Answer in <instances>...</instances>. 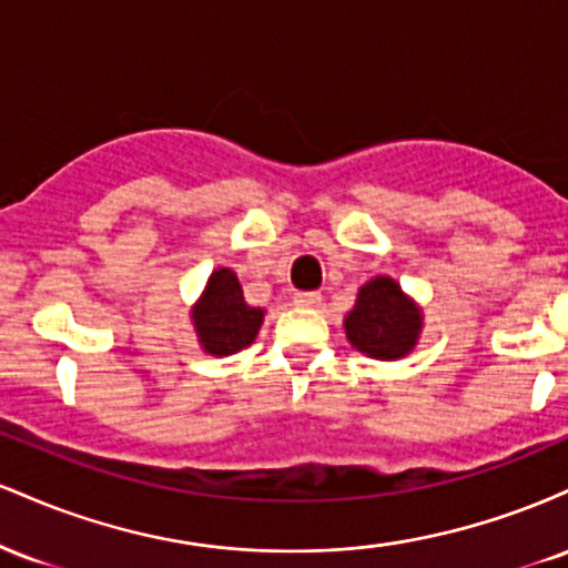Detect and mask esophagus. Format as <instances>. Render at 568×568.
Here are the masks:
<instances>
[{"mask_svg":"<svg viewBox=\"0 0 568 568\" xmlns=\"http://www.w3.org/2000/svg\"><path fill=\"white\" fill-rule=\"evenodd\" d=\"M293 302H296V306H317L323 302V296L317 291H298Z\"/></svg>","mask_w":568,"mask_h":568,"instance_id":"obj_1","label":"esophagus"}]
</instances>
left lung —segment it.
Segmentation results:
<instances>
[{
  "label": "left lung",
  "mask_w": 568,
  "mask_h": 568,
  "mask_svg": "<svg viewBox=\"0 0 568 568\" xmlns=\"http://www.w3.org/2000/svg\"><path fill=\"white\" fill-rule=\"evenodd\" d=\"M344 323L352 347L379 361H395L410 352L422 328L419 310L389 277H376L363 285L355 310Z\"/></svg>",
  "instance_id": "left-lung-1"
}]
</instances>
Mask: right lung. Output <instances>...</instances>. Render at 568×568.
Segmentation results:
<instances>
[{"mask_svg":"<svg viewBox=\"0 0 568 568\" xmlns=\"http://www.w3.org/2000/svg\"><path fill=\"white\" fill-rule=\"evenodd\" d=\"M264 312L247 306L240 280L232 270H219L211 275L205 296L194 310V328H197L202 347L211 355H232L253 342Z\"/></svg>","mask_w":568,"mask_h":568,"instance_id":"right-lung-1","label":"right lung"}]
</instances>
